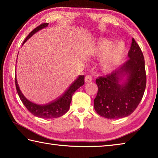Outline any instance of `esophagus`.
Returning a JSON list of instances; mask_svg holds the SVG:
<instances>
[{
    "label": "esophagus",
    "instance_id": "34e87169",
    "mask_svg": "<svg viewBox=\"0 0 158 158\" xmlns=\"http://www.w3.org/2000/svg\"><path fill=\"white\" fill-rule=\"evenodd\" d=\"M93 80V78H92V76L90 75H86L85 77V83H89V82H90Z\"/></svg>",
    "mask_w": 158,
    "mask_h": 158
}]
</instances>
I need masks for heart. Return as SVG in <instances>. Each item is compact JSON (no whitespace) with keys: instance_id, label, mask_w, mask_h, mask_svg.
I'll use <instances>...</instances> for the list:
<instances>
[{"instance_id":"1","label":"heart","mask_w":158,"mask_h":158,"mask_svg":"<svg viewBox=\"0 0 158 158\" xmlns=\"http://www.w3.org/2000/svg\"><path fill=\"white\" fill-rule=\"evenodd\" d=\"M126 49L123 42L114 43L112 38L102 39L93 48L91 53L95 56H100L99 66L104 72H109L114 69L121 62Z\"/></svg>"}]
</instances>
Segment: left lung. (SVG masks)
I'll return each mask as SVG.
<instances>
[{
    "label": "left lung",
    "instance_id": "8db88e82",
    "mask_svg": "<svg viewBox=\"0 0 158 158\" xmlns=\"http://www.w3.org/2000/svg\"><path fill=\"white\" fill-rule=\"evenodd\" d=\"M128 58L116 70L96 79L98 91L94 100V108L101 116L108 119L128 116L143 98L146 85L145 61L134 38Z\"/></svg>",
    "mask_w": 158,
    "mask_h": 158
}]
</instances>
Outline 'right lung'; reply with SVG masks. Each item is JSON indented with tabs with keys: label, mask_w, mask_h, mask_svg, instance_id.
Returning a JSON list of instances; mask_svg holds the SVG:
<instances>
[{
	"label": "right lung",
	"mask_w": 158,
	"mask_h": 158,
	"mask_svg": "<svg viewBox=\"0 0 158 158\" xmlns=\"http://www.w3.org/2000/svg\"><path fill=\"white\" fill-rule=\"evenodd\" d=\"M48 25H49L48 23H42L41 25H40L39 26H37V28H35L33 31H31V33H29L28 35L26 37L25 40L23 42V44H24L31 37L33 36L35 33H36L37 31H40L42 29L47 28ZM15 84L17 91L21 102H22L23 105H24L26 109H27L32 114H33L34 116H35L37 117L42 118H58L63 116V114H65L66 112L69 110V105H70L71 103L73 95L79 88L82 86V85L84 84V76H79L78 78L70 85V86L67 89L66 91L62 95L60 96V97L56 99V100L44 105H37V104L32 102L28 100V99L23 95V93H21L19 89V86L17 80V77H15Z\"/></svg>",
	"instance_id": "right-lung-1"
}]
</instances>
